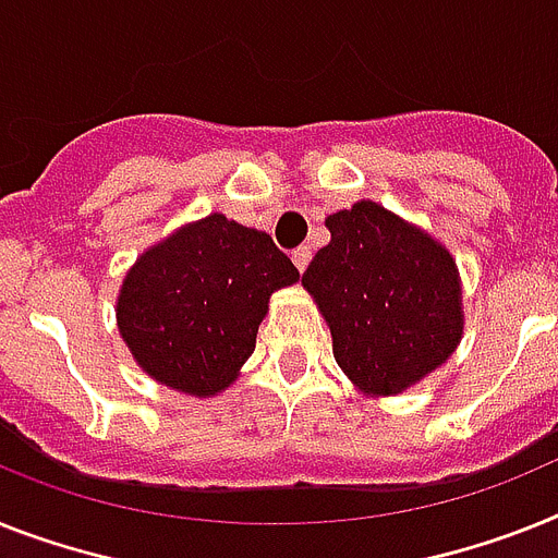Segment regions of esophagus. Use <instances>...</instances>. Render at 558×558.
<instances>
[{
	"instance_id": "obj_1",
	"label": "esophagus",
	"mask_w": 558,
	"mask_h": 558,
	"mask_svg": "<svg viewBox=\"0 0 558 558\" xmlns=\"http://www.w3.org/2000/svg\"><path fill=\"white\" fill-rule=\"evenodd\" d=\"M292 260H294V266L303 271L308 266V260H312V250H308V246H298V250L292 252Z\"/></svg>"
}]
</instances>
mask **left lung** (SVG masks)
<instances>
[{
  "mask_svg": "<svg viewBox=\"0 0 558 558\" xmlns=\"http://www.w3.org/2000/svg\"><path fill=\"white\" fill-rule=\"evenodd\" d=\"M331 241L303 271L337 366L366 397L409 391L462 340V280L446 243L377 201L326 218Z\"/></svg>",
  "mask_w": 558,
  "mask_h": 558,
  "instance_id": "obj_1",
  "label": "left lung"
}]
</instances>
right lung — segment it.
<instances>
[{
    "label": "right lung",
    "instance_id": "obj_1",
    "mask_svg": "<svg viewBox=\"0 0 558 558\" xmlns=\"http://www.w3.org/2000/svg\"><path fill=\"white\" fill-rule=\"evenodd\" d=\"M301 280L260 229L213 213L135 257L116 301L121 340L147 377L215 397L255 351L271 292Z\"/></svg>",
    "mask_w": 558,
    "mask_h": 558
}]
</instances>
